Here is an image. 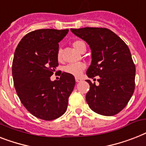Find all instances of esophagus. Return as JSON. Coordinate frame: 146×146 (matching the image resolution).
Segmentation results:
<instances>
[{"label":"esophagus","instance_id":"esophagus-1","mask_svg":"<svg viewBox=\"0 0 146 146\" xmlns=\"http://www.w3.org/2000/svg\"><path fill=\"white\" fill-rule=\"evenodd\" d=\"M81 81H82L81 78H79V77H76V82L77 83H78V82H80Z\"/></svg>","mask_w":146,"mask_h":146}]
</instances>
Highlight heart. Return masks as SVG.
<instances>
[{
    "mask_svg": "<svg viewBox=\"0 0 146 146\" xmlns=\"http://www.w3.org/2000/svg\"><path fill=\"white\" fill-rule=\"evenodd\" d=\"M73 46L76 48L77 50L81 52L83 48H86L85 42L81 41V40H76L75 42H73ZM61 57V48H59L57 52V58L58 60L60 61ZM86 68V64L84 62H78V63H72L69 64L67 66L64 67V71L66 73L71 74V75L75 76H79L82 75V73H83Z\"/></svg>",
    "mask_w": 146,
    "mask_h": 146,
    "instance_id": "heart-1",
    "label": "heart"
}]
</instances>
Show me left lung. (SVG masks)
Here are the masks:
<instances>
[{"label": "left lung", "mask_w": 146, "mask_h": 146, "mask_svg": "<svg viewBox=\"0 0 146 146\" xmlns=\"http://www.w3.org/2000/svg\"><path fill=\"white\" fill-rule=\"evenodd\" d=\"M71 31L86 41L92 49L88 76L99 78L98 85L86 80L90 85L85 98L88 106L103 115L118 114L127 105L135 89L136 67L128 46L107 28H83Z\"/></svg>", "instance_id": "8db88e82"}]
</instances>
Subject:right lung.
Returning <instances> with one entry per match:
<instances>
[{
  "instance_id": "right-lung-1",
  "label": "right lung",
  "mask_w": 146,
  "mask_h": 146,
  "mask_svg": "<svg viewBox=\"0 0 146 146\" xmlns=\"http://www.w3.org/2000/svg\"><path fill=\"white\" fill-rule=\"evenodd\" d=\"M68 31H34L15 48L12 71L16 93L28 112L42 120H54L66 112L75 86L74 76L64 72H61L59 80L50 79L58 66V42Z\"/></svg>"
}]
</instances>
